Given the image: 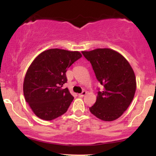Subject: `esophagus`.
<instances>
[{"label": "esophagus", "instance_id": "obj_1", "mask_svg": "<svg viewBox=\"0 0 156 156\" xmlns=\"http://www.w3.org/2000/svg\"><path fill=\"white\" fill-rule=\"evenodd\" d=\"M86 94H87V92H86V91H83L82 93H80V94H78V96H79L80 98H83V97L84 95H86Z\"/></svg>", "mask_w": 156, "mask_h": 156}]
</instances>
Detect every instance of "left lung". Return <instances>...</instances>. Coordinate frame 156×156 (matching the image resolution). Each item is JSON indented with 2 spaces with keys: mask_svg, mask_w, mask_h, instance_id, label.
<instances>
[{
  "mask_svg": "<svg viewBox=\"0 0 156 156\" xmlns=\"http://www.w3.org/2000/svg\"><path fill=\"white\" fill-rule=\"evenodd\" d=\"M92 64L103 91L98 92L94 105L89 108L93 115L103 121L120 117L133 99L136 89L135 73L122 55L110 48L82 51Z\"/></svg>",
  "mask_w": 156,
  "mask_h": 156,
  "instance_id": "obj_1",
  "label": "left lung"
}]
</instances>
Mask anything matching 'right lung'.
Returning a JSON list of instances; mask_svg holds the SVG:
<instances>
[{
    "label": "right lung",
    "instance_id": "right-lung-1",
    "mask_svg": "<svg viewBox=\"0 0 156 156\" xmlns=\"http://www.w3.org/2000/svg\"><path fill=\"white\" fill-rule=\"evenodd\" d=\"M81 56L79 51L52 48L32 62L24 78L23 94L36 116L48 121L67 112L74 98L67 88H62L66 72Z\"/></svg>",
    "mask_w": 156,
    "mask_h": 156
}]
</instances>
